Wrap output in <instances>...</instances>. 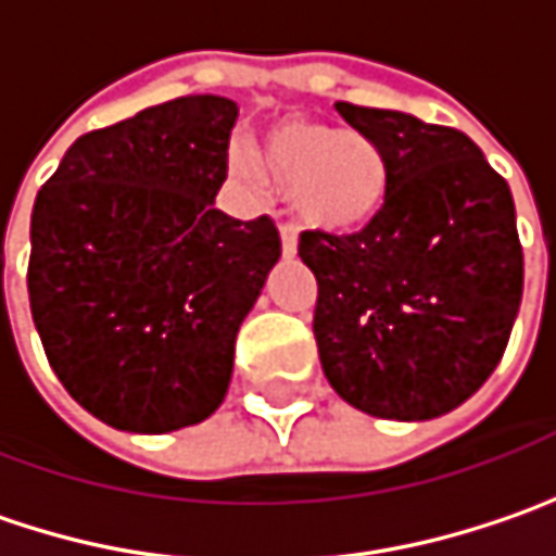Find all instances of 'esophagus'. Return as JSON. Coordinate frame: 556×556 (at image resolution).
I'll use <instances>...</instances> for the list:
<instances>
[{
  "label": "esophagus",
  "mask_w": 556,
  "mask_h": 556,
  "mask_svg": "<svg viewBox=\"0 0 556 556\" xmlns=\"http://www.w3.org/2000/svg\"><path fill=\"white\" fill-rule=\"evenodd\" d=\"M279 242H282V257H295L299 254V239L292 226H279Z\"/></svg>",
  "instance_id": "34e87169"
}]
</instances>
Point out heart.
<instances>
[{"mask_svg":"<svg viewBox=\"0 0 556 556\" xmlns=\"http://www.w3.org/2000/svg\"><path fill=\"white\" fill-rule=\"evenodd\" d=\"M232 173L257 176L242 160H229ZM261 176L286 198L299 219L327 236H355L375 226L390 201V163L375 138L333 122L286 115L257 144Z\"/></svg>","mask_w":556,"mask_h":556,"instance_id":"heart-1","label":"heart"}]
</instances>
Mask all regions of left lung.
<instances>
[{
	"label": "left lung",
	"mask_w": 556,
	"mask_h": 556,
	"mask_svg": "<svg viewBox=\"0 0 556 556\" xmlns=\"http://www.w3.org/2000/svg\"><path fill=\"white\" fill-rule=\"evenodd\" d=\"M390 163L387 211L355 236L305 232L324 375L375 418L463 406L504 358L522 302L513 194L472 138L400 110L337 103Z\"/></svg>",
	"instance_id": "1"
}]
</instances>
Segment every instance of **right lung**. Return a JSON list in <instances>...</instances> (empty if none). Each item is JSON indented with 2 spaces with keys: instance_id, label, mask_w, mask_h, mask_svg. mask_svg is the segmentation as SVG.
Masks as SVG:
<instances>
[{
  "instance_id": "obj_1",
  "label": "right lung",
  "mask_w": 556,
  "mask_h": 556,
  "mask_svg": "<svg viewBox=\"0 0 556 556\" xmlns=\"http://www.w3.org/2000/svg\"><path fill=\"white\" fill-rule=\"evenodd\" d=\"M239 106L194 93L81 135L30 213L27 295L52 371L110 428L211 418L279 261L267 216L213 207Z\"/></svg>"
}]
</instances>
